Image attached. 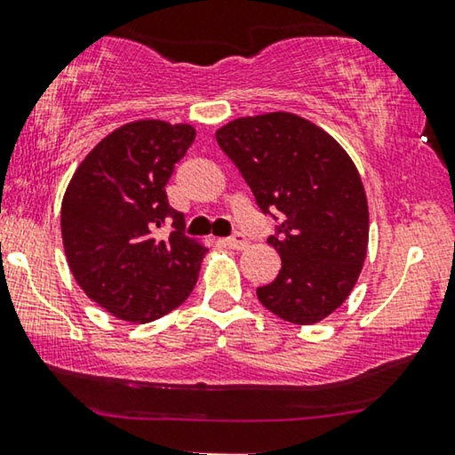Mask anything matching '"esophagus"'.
Masks as SVG:
<instances>
[{
	"instance_id": "1",
	"label": "esophagus",
	"mask_w": 455,
	"mask_h": 455,
	"mask_svg": "<svg viewBox=\"0 0 455 455\" xmlns=\"http://www.w3.org/2000/svg\"><path fill=\"white\" fill-rule=\"evenodd\" d=\"M225 245H227L228 249L243 251V249H247V247H249V243H247V239H245V235L236 233V235H233V236H228V239L225 241Z\"/></svg>"
}]
</instances>
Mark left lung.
I'll return each instance as SVG.
<instances>
[{"label": "left lung", "mask_w": 455, "mask_h": 455, "mask_svg": "<svg viewBox=\"0 0 455 455\" xmlns=\"http://www.w3.org/2000/svg\"><path fill=\"white\" fill-rule=\"evenodd\" d=\"M216 142L239 167L263 212L280 227L267 243L282 269L257 298L294 324H315L341 307L368 253V198L355 163L321 126L290 112L228 122Z\"/></svg>", "instance_id": "8db88e82"}]
</instances>
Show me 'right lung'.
<instances>
[{
    "mask_svg": "<svg viewBox=\"0 0 455 455\" xmlns=\"http://www.w3.org/2000/svg\"><path fill=\"white\" fill-rule=\"evenodd\" d=\"M196 139L192 124L134 120L79 163L60 204L67 263L81 290L128 323L178 308L198 282L208 249L184 235V214L165 186ZM174 230L159 240L156 228Z\"/></svg>",
    "mask_w": 455,
    "mask_h": 455,
    "instance_id": "obj_1",
    "label": "right lung"
}]
</instances>
